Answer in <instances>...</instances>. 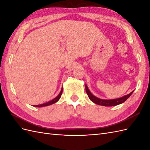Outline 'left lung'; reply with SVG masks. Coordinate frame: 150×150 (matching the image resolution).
I'll use <instances>...</instances> for the list:
<instances>
[{
	"label": "left lung",
	"instance_id": "8db88e82",
	"mask_svg": "<svg viewBox=\"0 0 150 150\" xmlns=\"http://www.w3.org/2000/svg\"><path fill=\"white\" fill-rule=\"evenodd\" d=\"M85 88H86V93H87L88 96L91 101H93L95 104H98V105L104 106H114L118 105V104H120L122 103H124L130 97L131 95L133 94V93L134 91H133L130 93L129 94L125 95V96H122L121 98L108 100V99H99L95 96H94V95L89 91V90L88 88V86L86 84L85 85Z\"/></svg>",
	"mask_w": 150,
	"mask_h": 150
}]
</instances>
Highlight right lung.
Returning a JSON list of instances; mask_svg holds the SVG:
<instances>
[{
    "label": "right lung",
    "mask_w": 150,
    "mask_h": 150,
    "mask_svg": "<svg viewBox=\"0 0 150 150\" xmlns=\"http://www.w3.org/2000/svg\"><path fill=\"white\" fill-rule=\"evenodd\" d=\"M62 93V88L61 89V92H60L58 96H57L56 98L53 99L52 100L50 101H48L47 103L42 104H39V105H35V106H35V107H43V106H47L51 105V104H54V103H56L57 101H59V99H60V98H61V96Z\"/></svg>",
    "instance_id": "right-lung-1"
}]
</instances>
